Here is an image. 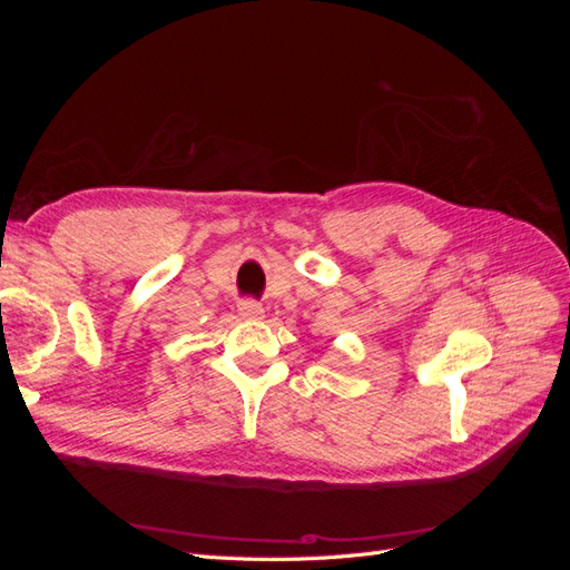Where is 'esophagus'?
Segmentation results:
<instances>
[{"mask_svg": "<svg viewBox=\"0 0 570 570\" xmlns=\"http://www.w3.org/2000/svg\"><path fill=\"white\" fill-rule=\"evenodd\" d=\"M237 312H239V316L249 318V321L264 318V306L258 304V302H254V299H243V302H239L237 304Z\"/></svg>", "mask_w": 570, "mask_h": 570, "instance_id": "34e87169", "label": "esophagus"}]
</instances>
